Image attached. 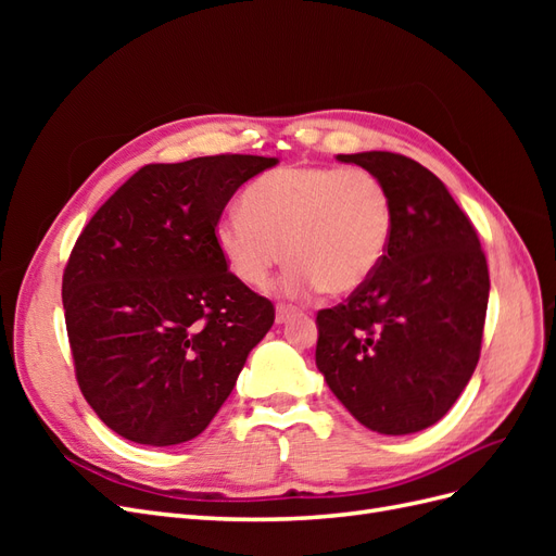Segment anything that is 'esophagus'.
Masks as SVG:
<instances>
[{
  "mask_svg": "<svg viewBox=\"0 0 556 556\" xmlns=\"http://www.w3.org/2000/svg\"><path fill=\"white\" fill-rule=\"evenodd\" d=\"M294 313H296V308H294V306H285V304H278V306H276V323H278V325L288 323V319H290Z\"/></svg>",
  "mask_w": 556,
  "mask_h": 556,
  "instance_id": "1",
  "label": "esophagus"
}]
</instances>
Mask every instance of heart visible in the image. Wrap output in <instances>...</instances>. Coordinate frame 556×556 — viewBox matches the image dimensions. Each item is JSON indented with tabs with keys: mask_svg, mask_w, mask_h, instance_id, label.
Here are the masks:
<instances>
[{
	"mask_svg": "<svg viewBox=\"0 0 556 556\" xmlns=\"http://www.w3.org/2000/svg\"><path fill=\"white\" fill-rule=\"evenodd\" d=\"M387 185L368 169L292 164L252 180L245 206L217 217L213 237L231 274L262 288L288 255V290L329 296L359 292L392 241Z\"/></svg>",
	"mask_w": 556,
	"mask_h": 556,
	"instance_id": "b5f03b06",
	"label": "heart"
}]
</instances>
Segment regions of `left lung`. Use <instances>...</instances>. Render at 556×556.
I'll return each mask as SVG.
<instances>
[{"instance_id": "8db88e82", "label": "left lung", "mask_w": 556, "mask_h": 556, "mask_svg": "<svg viewBox=\"0 0 556 556\" xmlns=\"http://www.w3.org/2000/svg\"><path fill=\"white\" fill-rule=\"evenodd\" d=\"M390 190L387 255L345 304L317 313L315 364L352 417L384 435L422 431L454 406L480 359L490 271L441 178L384 150L336 155Z\"/></svg>"}]
</instances>
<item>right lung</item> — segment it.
<instances>
[{
  "instance_id": "right-lung-1",
  "label": "right lung",
  "mask_w": 556,
  "mask_h": 556,
  "mask_svg": "<svg viewBox=\"0 0 556 556\" xmlns=\"http://www.w3.org/2000/svg\"><path fill=\"white\" fill-rule=\"evenodd\" d=\"M278 157L148 164L99 208L62 278L83 396L127 441H192L274 325V304L229 274L213 229Z\"/></svg>"
}]
</instances>
